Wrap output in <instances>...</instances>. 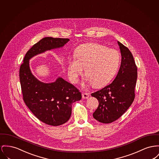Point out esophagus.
I'll list each match as a JSON object with an SVG mask.
<instances>
[{"label": "esophagus", "instance_id": "obj_1", "mask_svg": "<svg viewBox=\"0 0 159 159\" xmlns=\"http://www.w3.org/2000/svg\"><path fill=\"white\" fill-rule=\"evenodd\" d=\"M89 97V94L88 93H82V98L84 99H87Z\"/></svg>", "mask_w": 159, "mask_h": 159}]
</instances>
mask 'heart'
Returning a JSON list of instances; mask_svg holds the SVG:
<instances>
[{
  "label": "heart",
  "mask_w": 159,
  "mask_h": 159,
  "mask_svg": "<svg viewBox=\"0 0 159 159\" xmlns=\"http://www.w3.org/2000/svg\"><path fill=\"white\" fill-rule=\"evenodd\" d=\"M75 57L68 62V74L71 80L77 83L84 68L86 82L94 88L109 83L116 73L121 62L118 50L94 43L77 47Z\"/></svg>",
  "instance_id": "heart-1"
}]
</instances>
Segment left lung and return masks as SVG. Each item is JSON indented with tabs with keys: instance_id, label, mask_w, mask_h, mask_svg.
Segmentation results:
<instances>
[{
	"instance_id": "obj_1",
	"label": "left lung",
	"mask_w": 159,
	"mask_h": 159,
	"mask_svg": "<svg viewBox=\"0 0 159 159\" xmlns=\"http://www.w3.org/2000/svg\"><path fill=\"white\" fill-rule=\"evenodd\" d=\"M118 44L122 57L117 75L111 84L91 93L99 102L93 117L104 124L111 123L120 118L131 105L135 96L137 66L129 49L119 41Z\"/></svg>"
}]
</instances>
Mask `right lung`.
Here are the masks:
<instances>
[{
	"label": "right lung",
	"mask_w": 159,
	"mask_h": 159,
	"mask_svg": "<svg viewBox=\"0 0 159 159\" xmlns=\"http://www.w3.org/2000/svg\"><path fill=\"white\" fill-rule=\"evenodd\" d=\"M69 41L68 38H43L29 50L20 68L25 103L38 120L53 126L62 125L69 120L72 104L81 100L82 94L73 84L61 77L51 83L39 80L31 72L29 60L46 51L62 48Z\"/></svg>",
	"instance_id": "obj_1"
}]
</instances>
